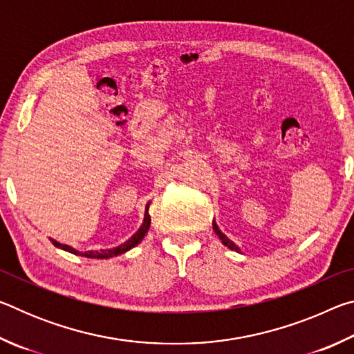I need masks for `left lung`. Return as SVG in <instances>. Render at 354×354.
<instances>
[{
	"label": "left lung",
	"instance_id": "obj_1",
	"mask_svg": "<svg viewBox=\"0 0 354 354\" xmlns=\"http://www.w3.org/2000/svg\"><path fill=\"white\" fill-rule=\"evenodd\" d=\"M212 226H214V232H215V234H217V236L220 237V241H221V243L225 245V247L231 248V250H234V251H237V253H239V251H241V250H239V247H236L234 242H231L230 239H227V237L223 234V232H221V231L218 230V226H217V223H215V221H214V223H212Z\"/></svg>",
	"mask_w": 354,
	"mask_h": 354
}]
</instances>
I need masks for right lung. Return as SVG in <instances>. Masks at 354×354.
I'll use <instances>...</instances> for the list:
<instances>
[{
	"label": "right lung",
	"instance_id": "obj_1",
	"mask_svg": "<svg viewBox=\"0 0 354 354\" xmlns=\"http://www.w3.org/2000/svg\"><path fill=\"white\" fill-rule=\"evenodd\" d=\"M148 207H149V205H147L145 218H143V223L139 227V231H137L136 234L129 239V241L122 243L117 248L100 250V251H84V253H81V251L73 250L71 247H68V245H64V243H59V242H53V243H55L57 248H62L65 251H68V253H73V254H77V256H84V257H95V259H107V257H113V256H118V254H122V253H127L128 250L136 247L137 243H140V241H142L143 237H145V234H147L148 230H149V223H151V218H149Z\"/></svg>",
	"mask_w": 354,
	"mask_h": 354
}]
</instances>
